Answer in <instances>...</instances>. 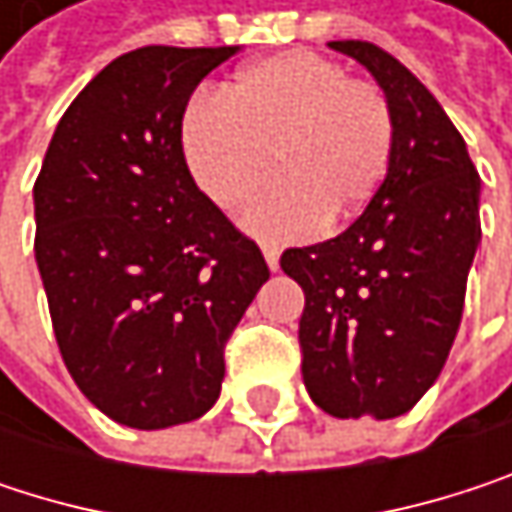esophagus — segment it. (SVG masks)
<instances>
[{"instance_id":"obj_1","label":"esophagus","mask_w":512,"mask_h":512,"mask_svg":"<svg viewBox=\"0 0 512 512\" xmlns=\"http://www.w3.org/2000/svg\"><path fill=\"white\" fill-rule=\"evenodd\" d=\"M263 257H266V266L272 269V272H278V257H281V252H278V246H263Z\"/></svg>"}]
</instances>
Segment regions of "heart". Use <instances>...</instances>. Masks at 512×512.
I'll return each mask as SVG.
<instances>
[{
	"mask_svg": "<svg viewBox=\"0 0 512 512\" xmlns=\"http://www.w3.org/2000/svg\"><path fill=\"white\" fill-rule=\"evenodd\" d=\"M195 183L222 210L243 207L260 240H290L317 222H347L379 189L394 145L385 94L317 52L290 50L243 67L225 100L198 97L180 124Z\"/></svg>",
	"mask_w": 512,
	"mask_h": 512,
	"instance_id": "1",
	"label": "heart"
}]
</instances>
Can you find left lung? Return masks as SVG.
<instances>
[{
    "label": "left lung",
    "mask_w": 512,
    "mask_h": 512,
    "mask_svg": "<svg viewBox=\"0 0 512 512\" xmlns=\"http://www.w3.org/2000/svg\"><path fill=\"white\" fill-rule=\"evenodd\" d=\"M382 88L394 145L382 186L335 240L287 249L302 287V379L335 418L409 412L454 347L480 243V177L439 100L394 55L332 41Z\"/></svg>",
    "instance_id": "8db88e82"
}]
</instances>
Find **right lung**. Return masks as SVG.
Masks as SVG:
<instances>
[{"mask_svg": "<svg viewBox=\"0 0 512 512\" xmlns=\"http://www.w3.org/2000/svg\"><path fill=\"white\" fill-rule=\"evenodd\" d=\"M240 47H142L61 115L35 180V260L61 358L112 421L162 430L222 391L225 344L269 266L195 186L180 124Z\"/></svg>", "mask_w": 512, "mask_h": 512, "instance_id": "obj_1", "label": "right lung"}]
</instances>
